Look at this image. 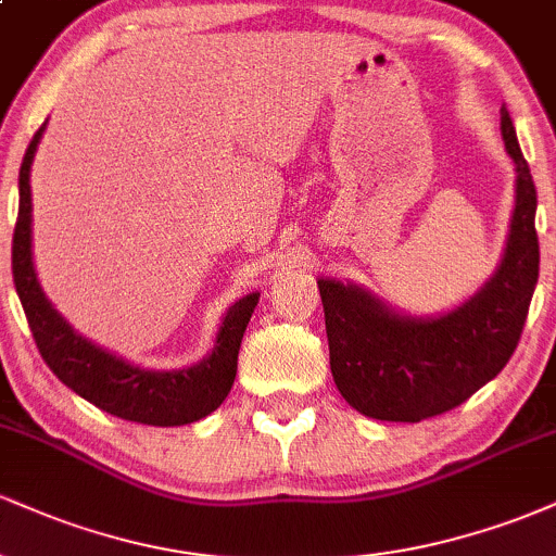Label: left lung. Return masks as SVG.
Instances as JSON below:
<instances>
[{
	"label": "left lung",
	"instance_id": "left-lung-1",
	"mask_svg": "<svg viewBox=\"0 0 556 556\" xmlns=\"http://www.w3.org/2000/svg\"><path fill=\"white\" fill-rule=\"evenodd\" d=\"M513 156L515 212L500 269L460 308L437 318L402 316L363 287L318 279L334 384L355 410L376 420L418 424L463 405L507 366L539 282L535 185L502 110Z\"/></svg>",
	"mask_w": 556,
	"mask_h": 556
}]
</instances>
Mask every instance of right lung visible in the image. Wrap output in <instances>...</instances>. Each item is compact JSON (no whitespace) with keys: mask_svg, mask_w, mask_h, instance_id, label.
<instances>
[{"mask_svg":"<svg viewBox=\"0 0 556 556\" xmlns=\"http://www.w3.org/2000/svg\"><path fill=\"white\" fill-rule=\"evenodd\" d=\"M43 123L21 164V208L12 235V279L41 358L62 384L112 416L146 426H185L206 418L225 402L238 374V350L258 303V292L227 311L208 358L180 371H146L96 348L54 311L36 279L30 253V164Z\"/></svg>","mask_w":556,"mask_h":556,"instance_id":"1","label":"right lung"}]
</instances>
